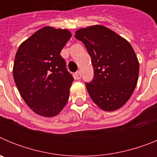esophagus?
Returning <instances> with one entry per match:
<instances>
[{
	"instance_id": "1",
	"label": "esophagus",
	"mask_w": 157,
	"mask_h": 157,
	"mask_svg": "<svg viewBox=\"0 0 157 157\" xmlns=\"http://www.w3.org/2000/svg\"><path fill=\"white\" fill-rule=\"evenodd\" d=\"M81 76H82L81 71H78L77 72H75V78L76 79H80Z\"/></svg>"
}]
</instances>
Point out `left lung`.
<instances>
[{
	"instance_id": "left-lung-1",
	"label": "left lung",
	"mask_w": 157,
	"mask_h": 157,
	"mask_svg": "<svg viewBox=\"0 0 157 157\" xmlns=\"http://www.w3.org/2000/svg\"><path fill=\"white\" fill-rule=\"evenodd\" d=\"M75 38L82 41L91 57L94 78L86 83L94 103L112 112L125 105L135 89L139 63L130 43L101 25L82 28Z\"/></svg>"
}]
</instances>
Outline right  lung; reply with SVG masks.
<instances>
[{"instance_id": "obj_1", "label": "right lung", "mask_w": 157, "mask_h": 157, "mask_svg": "<svg viewBox=\"0 0 157 157\" xmlns=\"http://www.w3.org/2000/svg\"><path fill=\"white\" fill-rule=\"evenodd\" d=\"M71 37L68 30L45 27L18 48L14 80L23 99L36 114L56 116L68 101L74 78L60 52Z\"/></svg>"}]
</instances>
